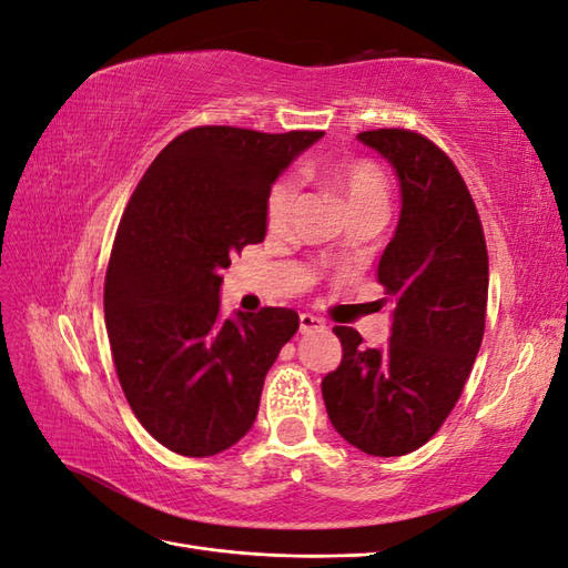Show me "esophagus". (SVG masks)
Listing matches in <instances>:
<instances>
[{
  "label": "esophagus",
  "mask_w": 568,
  "mask_h": 568,
  "mask_svg": "<svg viewBox=\"0 0 568 568\" xmlns=\"http://www.w3.org/2000/svg\"><path fill=\"white\" fill-rule=\"evenodd\" d=\"M322 328H324V322L320 320V316H314V314H300V332H302V334L322 332Z\"/></svg>",
  "instance_id": "1"
}]
</instances>
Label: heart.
<instances>
[{
    "instance_id": "1",
    "label": "heart",
    "mask_w": 568,
    "mask_h": 568,
    "mask_svg": "<svg viewBox=\"0 0 568 568\" xmlns=\"http://www.w3.org/2000/svg\"><path fill=\"white\" fill-rule=\"evenodd\" d=\"M322 179L341 197V203L346 205L348 215L363 213V210H385L387 213V179L373 162H344L328 166L322 171ZM295 203L297 183L295 179L285 176L271 189L266 201V224L271 232H283L287 227L290 217H293Z\"/></svg>"
}]
</instances>
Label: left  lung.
<instances>
[{"instance_id": "left-lung-1", "label": "left lung", "mask_w": 568, "mask_h": 568, "mask_svg": "<svg viewBox=\"0 0 568 568\" xmlns=\"http://www.w3.org/2000/svg\"><path fill=\"white\" fill-rule=\"evenodd\" d=\"M358 140L394 166L402 213L379 258L377 281L392 302V336L365 348L336 326L344 358L322 379L332 426L375 457H399L428 443L450 416L477 358L489 256L471 195L438 144L399 128Z\"/></svg>"}]
</instances>
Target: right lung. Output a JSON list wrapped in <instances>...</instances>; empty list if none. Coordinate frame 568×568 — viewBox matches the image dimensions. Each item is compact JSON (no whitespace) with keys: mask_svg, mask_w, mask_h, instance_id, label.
Returning <instances> with one entry per match:
<instances>
[{"mask_svg":"<svg viewBox=\"0 0 568 568\" xmlns=\"http://www.w3.org/2000/svg\"><path fill=\"white\" fill-rule=\"evenodd\" d=\"M322 135L191 128L130 195L105 271V332L130 408L171 453L217 455L254 426L300 316L263 307L224 320L222 271L263 242L273 181Z\"/></svg>","mask_w":568,"mask_h":568,"instance_id":"1","label":"right lung"}]
</instances>
